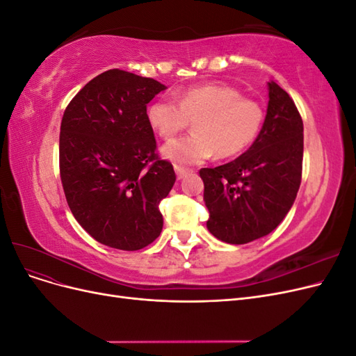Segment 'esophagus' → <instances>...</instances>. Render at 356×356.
Masks as SVG:
<instances>
[{
	"mask_svg": "<svg viewBox=\"0 0 356 356\" xmlns=\"http://www.w3.org/2000/svg\"><path fill=\"white\" fill-rule=\"evenodd\" d=\"M175 172H177V178L178 179H181V178H184L187 174H190V169H187V168H182V166H178V165H175Z\"/></svg>",
	"mask_w": 356,
	"mask_h": 356,
	"instance_id": "1",
	"label": "esophagus"
}]
</instances>
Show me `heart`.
I'll return each instance as SVG.
<instances>
[{
  "label": "heart",
  "instance_id": "heart-1",
  "mask_svg": "<svg viewBox=\"0 0 356 356\" xmlns=\"http://www.w3.org/2000/svg\"><path fill=\"white\" fill-rule=\"evenodd\" d=\"M260 102L243 98L229 84H199L177 95V101L159 98L148 105L149 127L165 139L188 127L195 134L172 139L161 148L165 159L175 165H196L213 153L229 159L246 152L260 136L264 124Z\"/></svg>",
  "mask_w": 356,
  "mask_h": 356
}]
</instances>
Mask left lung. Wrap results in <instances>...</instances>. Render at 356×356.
Returning <instances> with one entry per match:
<instances>
[{
  "label": "left lung",
  "mask_w": 356,
  "mask_h": 356,
  "mask_svg": "<svg viewBox=\"0 0 356 356\" xmlns=\"http://www.w3.org/2000/svg\"><path fill=\"white\" fill-rule=\"evenodd\" d=\"M303 170V120L291 96L268 83L267 115L246 153L217 168H202L208 230L233 245L273 232L293 207Z\"/></svg>",
  "instance_id": "8db88e82"
}]
</instances>
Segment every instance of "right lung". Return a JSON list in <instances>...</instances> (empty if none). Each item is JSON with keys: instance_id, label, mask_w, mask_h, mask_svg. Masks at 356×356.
I'll list each match as a JSON object with an SVG mask.
<instances>
[{"instance_id": "right-lung-1", "label": "right lung", "mask_w": 356, "mask_h": 356, "mask_svg": "<svg viewBox=\"0 0 356 356\" xmlns=\"http://www.w3.org/2000/svg\"><path fill=\"white\" fill-rule=\"evenodd\" d=\"M165 89L154 79L108 70L62 117L59 170L68 207L95 241L115 250H143L163 229L159 204L177 177L156 152L147 104Z\"/></svg>"}]
</instances>
